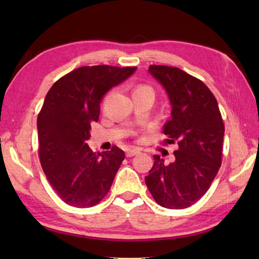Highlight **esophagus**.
Instances as JSON below:
<instances>
[{"label": "esophagus", "mask_w": 259, "mask_h": 259, "mask_svg": "<svg viewBox=\"0 0 259 259\" xmlns=\"http://www.w3.org/2000/svg\"><path fill=\"white\" fill-rule=\"evenodd\" d=\"M139 153H140L139 149H128L125 151L126 157H134V156L139 155Z\"/></svg>", "instance_id": "34e87169"}]
</instances>
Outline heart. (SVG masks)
Returning <instances> with one entry per match:
<instances>
[{
  "label": "heart",
  "mask_w": 259,
  "mask_h": 259,
  "mask_svg": "<svg viewBox=\"0 0 259 259\" xmlns=\"http://www.w3.org/2000/svg\"><path fill=\"white\" fill-rule=\"evenodd\" d=\"M138 92H152L153 93V90H152V88L150 85L139 84V85H137L135 88L133 93H138Z\"/></svg>",
  "instance_id": "obj_1"
}]
</instances>
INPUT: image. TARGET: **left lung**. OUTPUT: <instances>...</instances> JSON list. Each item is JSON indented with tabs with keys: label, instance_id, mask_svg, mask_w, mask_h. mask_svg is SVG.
<instances>
[{
	"label": "left lung",
	"instance_id": "left-lung-1",
	"mask_svg": "<svg viewBox=\"0 0 259 259\" xmlns=\"http://www.w3.org/2000/svg\"><path fill=\"white\" fill-rule=\"evenodd\" d=\"M149 72L166 89L172 106L163 125L167 142L178 144L175 161L166 164L153 156L145 178L158 205L169 209L190 207L206 194L222 164L225 125L216 98L208 87L181 69L150 65Z\"/></svg>",
	"mask_w": 259,
	"mask_h": 259
}]
</instances>
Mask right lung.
I'll list each match as a JSON object with an SVG mask.
<instances>
[{"instance_id":"add662e5","label":"right lung","mask_w":259,"mask_h":259,"mask_svg":"<svg viewBox=\"0 0 259 259\" xmlns=\"http://www.w3.org/2000/svg\"><path fill=\"white\" fill-rule=\"evenodd\" d=\"M136 67H81L60 78L47 93L37 115L38 157L57 195L70 206L89 208L110 190L124 152H93L85 142L99 120L103 96L124 81Z\"/></svg>"}]
</instances>
